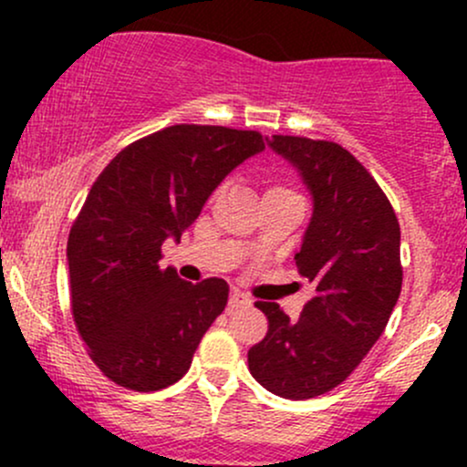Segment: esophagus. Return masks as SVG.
Instances as JSON below:
<instances>
[{
    "label": "esophagus",
    "mask_w": 467,
    "mask_h": 467,
    "mask_svg": "<svg viewBox=\"0 0 467 467\" xmlns=\"http://www.w3.org/2000/svg\"><path fill=\"white\" fill-rule=\"evenodd\" d=\"M245 305H250V298L245 296L241 289H233V292H230V298H228V312H233V309H239V307H245Z\"/></svg>",
    "instance_id": "34e87169"
}]
</instances>
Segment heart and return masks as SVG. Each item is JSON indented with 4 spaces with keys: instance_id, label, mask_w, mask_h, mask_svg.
Here are the masks:
<instances>
[{
    "instance_id": "1",
    "label": "heart",
    "mask_w": 467,
    "mask_h": 467,
    "mask_svg": "<svg viewBox=\"0 0 467 467\" xmlns=\"http://www.w3.org/2000/svg\"><path fill=\"white\" fill-rule=\"evenodd\" d=\"M272 191H287V189H285V186H272V189L267 192H272Z\"/></svg>"
}]
</instances>
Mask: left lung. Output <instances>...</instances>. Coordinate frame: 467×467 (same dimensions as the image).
<instances>
[{"mask_svg":"<svg viewBox=\"0 0 467 467\" xmlns=\"http://www.w3.org/2000/svg\"><path fill=\"white\" fill-rule=\"evenodd\" d=\"M267 144L312 192L294 259L314 296L298 320L276 303H256L267 334L248 351V367L278 398L309 400L345 382L382 336L401 292L400 223L378 182L340 144L301 136Z\"/></svg>","mask_w":467,"mask_h":467,"instance_id":"1","label":"left lung"}]
</instances>
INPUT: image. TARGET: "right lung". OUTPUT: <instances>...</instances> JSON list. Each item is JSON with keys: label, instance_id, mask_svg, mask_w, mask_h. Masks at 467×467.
<instances>
[{"label": "right lung", "instance_id": "1", "mask_svg": "<svg viewBox=\"0 0 467 467\" xmlns=\"http://www.w3.org/2000/svg\"><path fill=\"white\" fill-rule=\"evenodd\" d=\"M265 149L259 131L173 125L140 138L105 166L69 230L74 323L111 382L160 390L184 378L228 303V283L182 281L160 267L223 178Z\"/></svg>", "mask_w": 467, "mask_h": 467}]
</instances>
